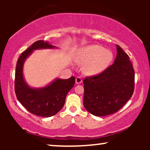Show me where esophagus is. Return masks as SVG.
<instances>
[{
	"instance_id": "1",
	"label": "esophagus",
	"mask_w": 150,
	"mask_h": 150,
	"mask_svg": "<svg viewBox=\"0 0 150 150\" xmlns=\"http://www.w3.org/2000/svg\"><path fill=\"white\" fill-rule=\"evenodd\" d=\"M82 81H83V80H82V79L80 76H77L76 78V84H81Z\"/></svg>"
}]
</instances>
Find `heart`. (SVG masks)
<instances>
[{
	"label": "heart",
	"mask_w": 150,
	"mask_h": 150,
	"mask_svg": "<svg viewBox=\"0 0 150 150\" xmlns=\"http://www.w3.org/2000/svg\"><path fill=\"white\" fill-rule=\"evenodd\" d=\"M113 58L110 50L104 49L99 45H90L80 51V59L83 63H88L85 71L89 74H97L104 71Z\"/></svg>",
	"instance_id": "heart-1"
}]
</instances>
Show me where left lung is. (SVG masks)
Returning a JSON list of instances; mask_svg holds the SVG:
<instances>
[{
	"mask_svg": "<svg viewBox=\"0 0 150 150\" xmlns=\"http://www.w3.org/2000/svg\"><path fill=\"white\" fill-rule=\"evenodd\" d=\"M117 52L113 64L83 81L84 106L95 116H106L118 111L134 92V70L130 57L119 45Z\"/></svg>",
	"mask_w": 150,
	"mask_h": 150,
	"instance_id": "8db88e82",
	"label": "left lung"
}]
</instances>
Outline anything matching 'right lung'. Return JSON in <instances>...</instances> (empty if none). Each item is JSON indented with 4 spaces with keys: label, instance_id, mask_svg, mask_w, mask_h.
Segmentation results:
<instances>
[{
    "label": "right lung",
    "instance_id": "right-lung-1",
    "mask_svg": "<svg viewBox=\"0 0 150 150\" xmlns=\"http://www.w3.org/2000/svg\"><path fill=\"white\" fill-rule=\"evenodd\" d=\"M54 48L43 40L34 42L20 56L15 73L14 89L18 101L30 113L44 117L54 115L63 107L67 94L75 84V78L57 79L46 87L33 89L24 81L22 69L25 59L34 50Z\"/></svg>",
    "mask_w": 150,
    "mask_h": 150
}]
</instances>
